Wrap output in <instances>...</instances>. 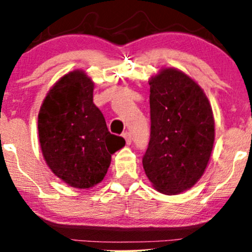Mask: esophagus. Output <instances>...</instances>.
I'll return each instance as SVG.
<instances>
[{"label":"esophagus","instance_id":"1","mask_svg":"<svg viewBox=\"0 0 252 252\" xmlns=\"http://www.w3.org/2000/svg\"><path fill=\"white\" fill-rule=\"evenodd\" d=\"M123 137L126 138V144H129L131 143V136H130V132H128V131H126V132H123Z\"/></svg>","mask_w":252,"mask_h":252}]
</instances>
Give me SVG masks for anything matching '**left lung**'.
I'll return each instance as SVG.
<instances>
[{"instance_id":"8db88e82","label":"left lung","mask_w":252,"mask_h":252,"mask_svg":"<svg viewBox=\"0 0 252 252\" xmlns=\"http://www.w3.org/2000/svg\"><path fill=\"white\" fill-rule=\"evenodd\" d=\"M149 85L152 124L143 168L155 189L178 194L190 189L209 163L212 108L200 86L175 68H164Z\"/></svg>"}]
</instances>
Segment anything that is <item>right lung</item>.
<instances>
[{
	"mask_svg": "<svg viewBox=\"0 0 252 252\" xmlns=\"http://www.w3.org/2000/svg\"><path fill=\"white\" fill-rule=\"evenodd\" d=\"M42 155L58 178L76 189H90L105 176L111 155L126 144L108 130L94 103V83L83 71L58 80L37 118Z\"/></svg>",
	"mask_w": 252,
	"mask_h": 252,
	"instance_id": "obj_1",
	"label": "right lung"
}]
</instances>
